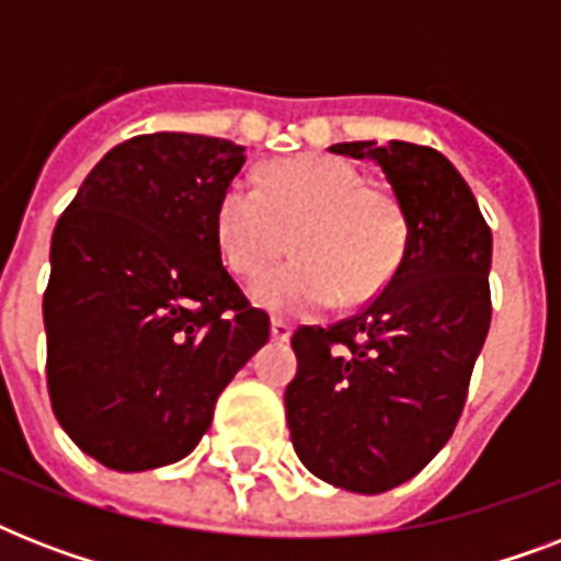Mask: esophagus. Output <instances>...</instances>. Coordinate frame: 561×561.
Returning a JSON list of instances; mask_svg holds the SVG:
<instances>
[{
  "label": "esophagus",
  "instance_id": "obj_1",
  "mask_svg": "<svg viewBox=\"0 0 561 561\" xmlns=\"http://www.w3.org/2000/svg\"><path fill=\"white\" fill-rule=\"evenodd\" d=\"M290 325L288 323H282V320H273L271 323V337L276 343H288L290 341Z\"/></svg>",
  "mask_w": 561,
  "mask_h": 561
}]
</instances>
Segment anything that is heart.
<instances>
[{
	"label": "heart",
	"mask_w": 561,
	"mask_h": 561,
	"mask_svg": "<svg viewBox=\"0 0 561 561\" xmlns=\"http://www.w3.org/2000/svg\"><path fill=\"white\" fill-rule=\"evenodd\" d=\"M350 162L299 153L271 162L259 186L232 180L215 209V238L236 276L253 279L280 252L291 229L290 263L253 282V299L273 314H308L364 302L399 271L408 220L396 197Z\"/></svg>",
	"instance_id": "obj_1"
}]
</instances>
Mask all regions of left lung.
Returning <instances> with one entry per match:
<instances>
[{
  "mask_svg": "<svg viewBox=\"0 0 561 561\" xmlns=\"http://www.w3.org/2000/svg\"><path fill=\"white\" fill-rule=\"evenodd\" d=\"M329 151L383 171L408 247L360 314L294 334L285 413L311 474L378 495L419 474L454 434L492 320V232L469 183L434 148L392 139Z\"/></svg>",
  "mask_w": 561,
  "mask_h": 561,
  "instance_id": "left-lung-1",
  "label": "left lung"
}]
</instances>
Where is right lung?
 <instances>
[{"label":"right lung","mask_w":561,"mask_h":561,"mask_svg":"<svg viewBox=\"0 0 561 561\" xmlns=\"http://www.w3.org/2000/svg\"><path fill=\"white\" fill-rule=\"evenodd\" d=\"M244 148L145 134L87 174L51 236L48 396L83 454L116 471L183 460L271 337L220 264L215 209Z\"/></svg>","instance_id":"obj_1"}]
</instances>
